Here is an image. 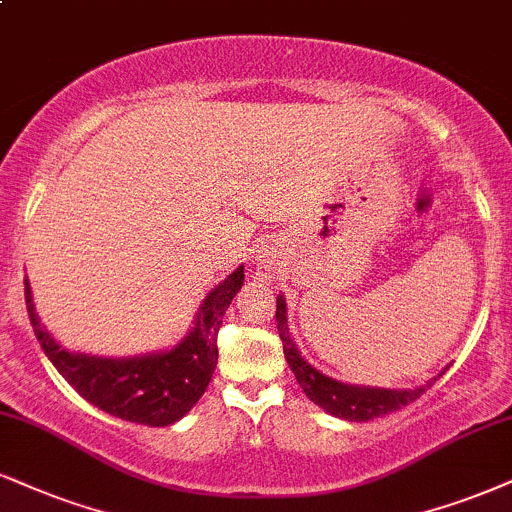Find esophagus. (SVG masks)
Wrapping results in <instances>:
<instances>
[{
	"label": "esophagus",
	"mask_w": 512,
	"mask_h": 512,
	"mask_svg": "<svg viewBox=\"0 0 512 512\" xmlns=\"http://www.w3.org/2000/svg\"><path fill=\"white\" fill-rule=\"evenodd\" d=\"M256 266L268 277L270 273H275L277 266H280V251H277V246L273 242H263L261 246H256Z\"/></svg>",
	"instance_id": "obj_1"
}]
</instances>
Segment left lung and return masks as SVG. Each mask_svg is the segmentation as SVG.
I'll use <instances>...</instances> for the list:
<instances>
[{
	"instance_id": "obj_1",
	"label": "left lung",
	"mask_w": 512,
	"mask_h": 512,
	"mask_svg": "<svg viewBox=\"0 0 512 512\" xmlns=\"http://www.w3.org/2000/svg\"><path fill=\"white\" fill-rule=\"evenodd\" d=\"M277 332H280L282 349H285V358L292 368L296 382L304 389V394L311 399L315 406L323 408L325 413H330L332 418H342L349 422H368L372 418H380V415L394 413L415 399H420L434 382L449 370L446 365L439 375H434L432 380L413 389H384V387H365V384H346L342 380H334V377L325 375L323 370H318L301 356L299 346H296L292 332H289V318H287V301L285 294H277Z\"/></svg>"
}]
</instances>
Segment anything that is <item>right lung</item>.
I'll return each instance as SVG.
<instances>
[{
    "label": "right lung",
    "mask_w": 512,
    "mask_h": 512,
    "mask_svg": "<svg viewBox=\"0 0 512 512\" xmlns=\"http://www.w3.org/2000/svg\"><path fill=\"white\" fill-rule=\"evenodd\" d=\"M242 285L244 266H237L204 296L192 327L178 344L125 358L71 351L56 342L35 311L33 287L28 277H25V306L44 356L82 399L113 418L166 427L185 418L211 382L218 363L216 342L220 323Z\"/></svg>",
    "instance_id": "obj_1"
}]
</instances>
